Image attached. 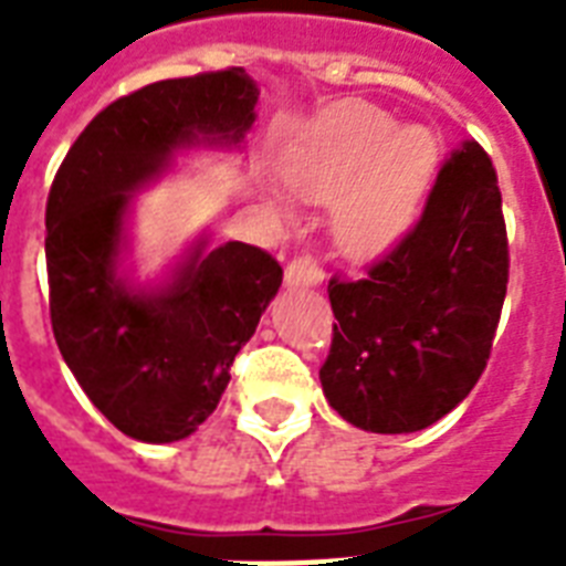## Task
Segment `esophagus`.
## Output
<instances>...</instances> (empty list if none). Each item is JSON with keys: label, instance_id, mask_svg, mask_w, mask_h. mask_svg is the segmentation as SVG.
<instances>
[{"label": "esophagus", "instance_id": "obj_1", "mask_svg": "<svg viewBox=\"0 0 566 566\" xmlns=\"http://www.w3.org/2000/svg\"><path fill=\"white\" fill-rule=\"evenodd\" d=\"M284 284L287 287H319L323 284V266L311 255L293 258L284 270Z\"/></svg>", "mask_w": 566, "mask_h": 566}]
</instances>
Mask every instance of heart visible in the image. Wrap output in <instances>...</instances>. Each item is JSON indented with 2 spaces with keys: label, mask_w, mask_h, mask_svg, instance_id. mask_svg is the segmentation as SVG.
<instances>
[{
  "label": "heart",
  "mask_w": 566,
  "mask_h": 566,
  "mask_svg": "<svg viewBox=\"0 0 566 566\" xmlns=\"http://www.w3.org/2000/svg\"><path fill=\"white\" fill-rule=\"evenodd\" d=\"M440 144L426 126H402L370 105L337 111L317 137L284 167L287 193L305 202H335L337 243L355 258L390 252L411 231L438 172ZM282 220L291 205L270 199Z\"/></svg>",
  "instance_id": "obj_1"
}]
</instances>
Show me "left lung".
Wrapping results in <instances>:
<instances>
[{"instance_id": "obj_1", "label": "left lung", "mask_w": 566, "mask_h": 566, "mask_svg": "<svg viewBox=\"0 0 566 566\" xmlns=\"http://www.w3.org/2000/svg\"><path fill=\"white\" fill-rule=\"evenodd\" d=\"M509 284L491 158L458 149L420 222L361 282H328L337 326L319 381L355 429L411 434L447 417L482 376Z\"/></svg>"}]
</instances>
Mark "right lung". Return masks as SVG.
Instances as JSON below:
<instances>
[{
    "mask_svg": "<svg viewBox=\"0 0 566 566\" xmlns=\"http://www.w3.org/2000/svg\"><path fill=\"white\" fill-rule=\"evenodd\" d=\"M258 84L243 66L167 78L93 117L46 202L52 332L66 367L123 434L190 438L213 413L240 346L282 284L264 249L199 231L155 279H137L135 196L190 149L240 153Z\"/></svg>",
    "mask_w": 566,
    "mask_h": 566,
    "instance_id": "right-lung-1",
    "label": "right lung"
}]
</instances>
